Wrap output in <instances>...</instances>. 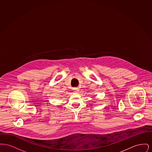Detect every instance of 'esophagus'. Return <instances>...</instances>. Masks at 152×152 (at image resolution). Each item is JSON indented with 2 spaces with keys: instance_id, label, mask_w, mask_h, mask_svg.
I'll use <instances>...</instances> for the list:
<instances>
[{
  "instance_id": "obj_1",
  "label": "esophagus",
  "mask_w": 152,
  "mask_h": 152,
  "mask_svg": "<svg viewBox=\"0 0 152 152\" xmlns=\"http://www.w3.org/2000/svg\"><path fill=\"white\" fill-rule=\"evenodd\" d=\"M73 89H74V91H75V92H79V88H77V87H76V88H73Z\"/></svg>"
}]
</instances>
